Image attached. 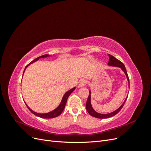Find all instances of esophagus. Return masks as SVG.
<instances>
[{
	"label": "esophagus",
	"instance_id": "obj_1",
	"mask_svg": "<svg viewBox=\"0 0 151 151\" xmlns=\"http://www.w3.org/2000/svg\"><path fill=\"white\" fill-rule=\"evenodd\" d=\"M86 84V81L85 79H81L79 83V87H84Z\"/></svg>",
	"mask_w": 151,
	"mask_h": 151
}]
</instances>
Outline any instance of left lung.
<instances>
[{"label":"left lung","instance_id":"left-lung-1","mask_svg":"<svg viewBox=\"0 0 151 151\" xmlns=\"http://www.w3.org/2000/svg\"><path fill=\"white\" fill-rule=\"evenodd\" d=\"M108 55H109V61H108V65L109 66L116 67H119V68H121L122 70L125 73V74L126 76V77H127V81H128V83H129V88H130L129 79V76H128V74H127V70H126V68H125V65H123V63L122 62H120V60H118V59H116L115 57H114L113 56L111 55H109V54ZM127 97H128V95H127V98H125V99L124 100V101H123V103H122V104L117 109H116V110H115V111H113V112L109 113L102 114V113H99L96 112L93 109L92 105H91V91H89V96H88V100H87L86 104V109H87V111H88V113L90 115L92 116H94V117L97 118H110L111 116H115V115H116V114L121 110L123 106V105H124V104H125V103L126 101V100L127 99Z\"/></svg>","mask_w":151,"mask_h":151}]
</instances>
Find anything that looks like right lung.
<instances>
[{
	"instance_id": "add662e5",
	"label": "right lung",
	"mask_w": 151,
	"mask_h": 151,
	"mask_svg": "<svg viewBox=\"0 0 151 151\" xmlns=\"http://www.w3.org/2000/svg\"><path fill=\"white\" fill-rule=\"evenodd\" d=\"M50 57V55L46 54V55H42V56H40V57H39L38 58H36V59H35L34 60H33L31 62H30L28 65H27L26 66V67L24 68V72H25V70L26 69V68L28 67L29 65H31V63H33L36 62L38 60H39L40 58H47V57ZM24 72H23V74H24ZM22 76H23V75H22ZM75 89H76V87H74V88H73L67 91V92L64 94V95H63V98L62 99V101H61L60 104H59L58 106V107H57L55 109H53V110H52V111H50L48 113H36V112L32 110V109L28 106V105L26 104V103H25V104L26 105V106L28 107V108L29 109V110L32 113L34 114V115H36V116H37L40 117V118H55V117L60 115V114L62 113V111H63V109H64V108H65V104L67 103V99H68V96H69L70 94L73 92V91L75 90Z\"/></svg>"
}]
</instances>
